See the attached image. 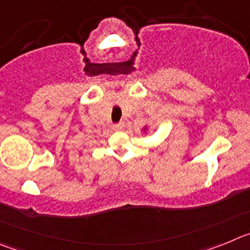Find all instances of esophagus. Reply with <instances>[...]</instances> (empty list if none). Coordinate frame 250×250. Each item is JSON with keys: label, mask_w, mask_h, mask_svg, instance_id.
Segmentation results:
<instances>
[{"label": "esophagus", "mask_w": 250, "mask_h": 250, "mask_svg": "<svg viewBox=\"0 0 250 250\" xmlns=\"http://www.w3.org/2000/svg\"><path fill=\"white\" fill-rule=\"evenodd\" d=\"M112 129L115 130V131H123L124 129H125V123H119V124H115L114 126H112Z\"/></svg>", "instance_id": "1"}]
</instances>
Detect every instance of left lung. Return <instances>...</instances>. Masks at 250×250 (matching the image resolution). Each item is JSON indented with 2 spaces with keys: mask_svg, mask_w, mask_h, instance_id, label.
I'll use <instances>...</instances> for the list:
<instances>
[{
  "mask_svg": "<svg viewBox=\"0 0 250 250\" xmlns=\"http://www.w3.org/2000/svg\"><path fill=\"white\" fill-rule=\"evenodd\" d=\"M143 131H144V134H147V125L144 127V129H143Z\"/></svg>",
  "mask_w": 250,
  "mask_h": 250,
  "instance_id": "obj_1",
  "label": "left lung"
}]
</instances>
